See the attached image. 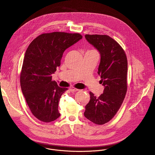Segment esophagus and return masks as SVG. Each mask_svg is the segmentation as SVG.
Wrapping results in <instances>:
<instances>
[{"mask_svg":"<svg viewBox=\"0 0 155 155\" xmlns=\"http://www.w3.org/2000/svg\"><path fill=\"white\" fill-rule=\"evenodd\" d=\"M69 90H70L71 91H72V92H75V91H79V90L76 89V88H75V87H71L69 88Z\"/></svg>","mask_w":155,"mask_h":155,"instance_id":"34e87169","label":"esophagus"}]
</instances>
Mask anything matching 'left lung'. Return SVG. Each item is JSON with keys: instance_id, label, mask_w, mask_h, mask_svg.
<instances>
[{"instance_id": "8db88e82", "label": "left lung", "mask_w": 155, "mask_h": 155, "mask_svg": "<svg viewBox=\"0 0 155 155\" xmlns=\"http://www.w3.org/2000/svg\"><path fill=\"white\" fill-rule=\"evenodd\" d=\"M85 38L100 53L97 74L104 87L99 97L90 92L84 117L96 124H104L115 115L127 91V61L124 51L112 38L105 35H85Z\"/></svg>"}]
</instances>
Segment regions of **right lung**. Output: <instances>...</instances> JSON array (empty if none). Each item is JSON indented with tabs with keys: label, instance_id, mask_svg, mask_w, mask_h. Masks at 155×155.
<instances>
[{
	"label": "right lung",
	"instance_id": "add662e5",
	"mask_svg": "<svg viewBox=\"0 0 155 155\" xmlns=\"http://www.w3.org/2000/svg\"><path fill=\"white\" fill-rule=\"evenodd\" d=\"M79 34L54 32L35 38L27 48L20 76V84L32 114L50 123L60 116L58 103L67 88L52 81L64 51L82 38Z\"/></svg>",
	"mask_w": 155,
	"mask_h": 155
}]
</instances>
